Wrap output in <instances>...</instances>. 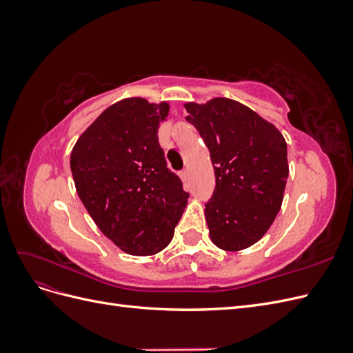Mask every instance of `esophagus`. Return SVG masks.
I'll use <instances>...</instances> for the list:
<instances>
[{
	"mask_svg": "<svg viewBox=\"0 0 353 353\" xmlns=\"http://www.w3.org/2000/svg\"><path fill=\"white\" fill-rule=\"evenodd\" d=\"M181 178H183L184 183H187V181H188V170H187V169L183 170V172H181Z\"/></svg>",
	"mask_w": 353,
	"mask_h": 353,
	"instance_id": "esophagus-1",
	"label": "esophagus"
}]
</instances>
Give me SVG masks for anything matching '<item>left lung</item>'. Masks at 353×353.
<instances>
[{
	"label": "left lung",
	"instance_id": "left-lung-1",
	"mask_svg": "<svg viewBox=\"0 0 353 353\" xmlns=\"http://www.w3.org/2000/svg\"><path fill=\"white\" fill-rule=\"evenodd\" d=\"M184 108L215 169V191L205 209L210 240L227 252L248 249L281 209L288 176L284 137L236 100L216 97Z\"/></svg>",
	"mask_w": 353,
	"mask_h": 353
}]
</instances>
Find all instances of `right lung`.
Wrapping results in <instances>:
<instances>
[{
  "instance_id": "add662e5",
  "label": "right lung",
  "mask_w": 353,
  "mask_h": 353,
  "mask_svg": "<svg viewBox=\"0 0 353 353\" xmlns=\"http://www.w3.org/2000/svg\"><path fill=\"white\" fill-rule=\"evenodd\" d=\"M169 103L141 97L112 104L78 138L70 153L77 193L95 225L128 254L163 250L188 193L166 168L157 130Z\"/></svg>"
}]
</instances>
